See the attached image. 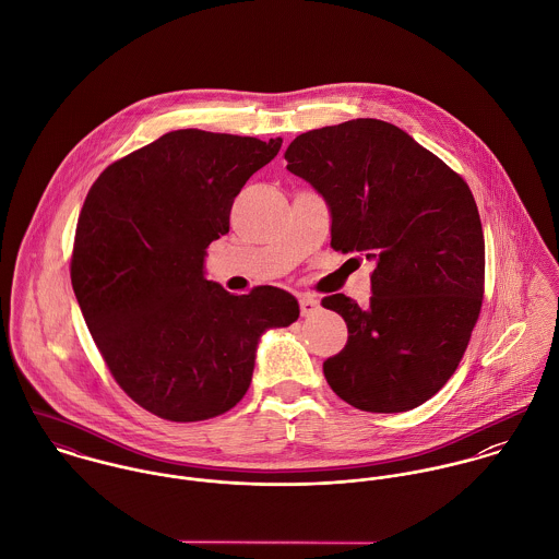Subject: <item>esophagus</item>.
Returning a JSON list of instances; mask_svg holds the SVG:
<instances>
[{
  "label": "esophagus",
  "instance_id": "esophagus-1",
  "mask_svg": "<svg viewBox=\"0 0 559 559\" xmlns=\"http://www.w3.org/2000/svg\"><path fill=\"white\" fill-rule=\"evenodd\" d=\"M299 308H301V317H312L314 312H319L320 304L314 297H301Z\"/></svg>",
  "mask_w": 559,
  "mask_h": 559
}]
</instances>
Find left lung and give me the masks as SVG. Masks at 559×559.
Returning <instances> with one entry per match:
<instances>
[{
  "label": "left lung",
  "mask_w": 559,
  "mask_h": 559,
  "mask_svg": "<svg viewBox=\"0 0 559 559\" xmlns=\"http://www.w3.org/2000/svg\"><path fill=\"white\" fill-rule=\"evenodd\" d=\"M288 171L331 213V247L374 260L372 297L337 293L346 346L322 364L331 390L370 413L432 399L459 368L484 295V233L467 182L399 127L357 118L301 133Z\"/></svg>",
  "instance_id": "8db88e82"
}]
</instances>
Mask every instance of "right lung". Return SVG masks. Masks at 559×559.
<instances>
[{
	"label": "right lung",
	"instance_id": "add662e5",
	"mask_svg": "<svg viewBox=\"0 0 559 559\" xmlns=\"http://www.w3.org/2000/svg\"><path fill=\"white\" fill-rule=\"evenodd\" d=\"M280 148L282 138L180 129L111 163L87 191L71 258L81 314L116 383L163 419L230 411L260 335L299 319L282 288L230 295L204 277L242 185Z\"/></svg>",
	"mask_w": 559,
	"mask_h": 559
}]
</instances>
